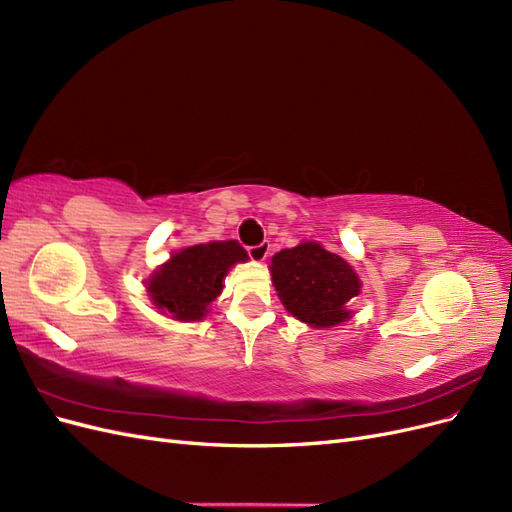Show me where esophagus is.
<instances>
[{
    "instance_id": "1",
    "label": "esophagus",
    "mask_w": 512,
    "mask_h": 512,
    "mask_svg": "<svg viewBox=\"0 0 512 512\" xmlns=\"http://www.w3.org/2000/svg\"><path fill=\"white\" fill-rule=\"evenodd\" d=\"M269 250H271L269 241H262V243H258V245L247 247V254H250V258H252V260H256V262H262V260H267V256H269Z\"/></svg>"
}]
</instances>
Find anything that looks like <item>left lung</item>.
Wrapping results in <instances>:
<instances>
[{"mask_svg": "<svg viewBox=\"0 0 512 512\" xmlns=\"http://www.w3.org/2000/svg\"><path fill=\"white\" fill-rule=\"evenodd\" d=\"M277 297L288 312L316 329L350 318L348 303L359 297L361 280L348 262L316 241H303L271 258Z\"/></svg>", "mask_w": 512, "mask_h": 512, "instance_id": "left-lung-1", "label": "left lung"}]
</instances>
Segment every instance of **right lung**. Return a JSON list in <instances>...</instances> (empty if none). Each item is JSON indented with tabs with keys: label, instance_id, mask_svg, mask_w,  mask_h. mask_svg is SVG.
Instances as JSON below:
<instances>
[{
	"label": "right lung",
	"instance_id": "right-lung-1",
	"mask_svg": "<svg viewBox=\"0 0 512 512\" xmlns=\"http://www.w3.org/2000/svg\"><path fill=\"white\" fill-rule=\"evenodd\" d=\"M247 252L237 241H211L175 252L145 282L149 297L162 314L181 322L203 320L211 301L220 297L224 277Z\"/></svg>",
	"mask_w": 512,
	"mask_h": 512
}]
</instances>
